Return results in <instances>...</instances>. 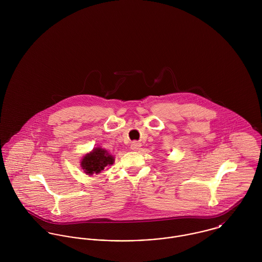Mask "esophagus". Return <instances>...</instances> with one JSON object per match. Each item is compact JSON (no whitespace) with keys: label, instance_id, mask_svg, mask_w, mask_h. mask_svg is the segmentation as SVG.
I'll use <instances>...</instances> for the list:
<instances>
[{"label":"esophagus","instance_id":"1","mask_svg":"<svg viewBox=\"0 0 262 262\" xmlns=\"http://www.w3.org/2000/svg\"><path fill=\"white\" fill-rule=\"evenodd\" d=\"M140 147H141V143L138 141H133L131 143V149L132 150H138Z\"/></svg>","mask_w":262,"mask_h":262}]
</instances>
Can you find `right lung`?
I'll list each match as a JSON object with an SVG mask.
<instances>
[{
	"label": "right lung",
	"mask_w": 262,
	"mask_h": 262,
	"mask_svg": "<svg viewBox=\"0 0 262 262\" xmlns=\"http://www.w3.org/2000/svg\"><path fill=\"white\" fill-rule=\"evenodd\" d=\"M114 163V158L107 150L96 148L91 153L84 155L81 161V167L85 173L92 176L94 173H99L107 165Z\"/></svg>",
	"instance_id": "1"
}]
</instances>
